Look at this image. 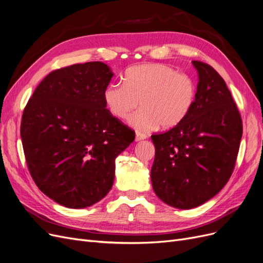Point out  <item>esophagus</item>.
<instances>
[{
	"label": "esophagus",
	"mask_w": 263,
	"mask_h": 263,
	"mask_svg": "<svg viewBox=\"0 0 263 263\" xmlns=\"http://www.w3.org/2000/svg\"><path fill=\"white\" fill-rule=\"evenodd\" d=\"M147 137L145 134H143L141 132H138L137 134H135V141L139 142V141H142V140H145Z\"/></svg>",
	"instance_id": "34e87169"
}]
</instances>
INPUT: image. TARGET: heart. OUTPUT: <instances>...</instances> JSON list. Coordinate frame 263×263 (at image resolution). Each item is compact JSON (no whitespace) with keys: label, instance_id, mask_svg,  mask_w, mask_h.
Returning a JSON list of instances; mask_svg holds the SVG:
<instances>
[{"label":"heart","instance_id":"b5f03b06","mask_svg":"<svg viewBox=\"0 0 263 263\" xmlns=\"http://www.w3.org/2000/svg\"><path fill=\"white\" fill-rule=\"evenodd\" d=\"M108 111L119 120L131 118L140 131H151L159 125L173 129L181 124L196 104L197 84L189 75L178 73L162 63H147L130 67L123 83H111L104 90Z\"/></svg>","mask_w":263,"mask_h":263}]
</instances>
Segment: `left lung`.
Returning <instances> with one entry per match:
<instances>
[{
  "label": "left lung",
  "instance_id": "1",
  "mask_svg": "<svg viewBox=\"0 0 263 263\" xmlns=\"http://www.w3.org/2000/svg\"><path fill=\"white\" fill-rule=\"evenodd\" d=\"M197 99L181 124L152 135L151 180L156 196L176 209L197 208L221 191L233 174L242 135L240 114L213 67L192 61Z\"/></svg>",
  "mask_w": 263,
  "mask_h": 263
}]
</instances>
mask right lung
Returning <instances> with one entry per match:
<instances>
[{
  "label": "right lung",
  "mask_w": 263,
  "mask_h": 263,
  "mask_svg": "<svg viewBox=\"0 0 263 263\" xmlns=\"http://www.w3.org/2000/svg\"><path fill=\"white\" fill-rule=\"evenodd\" d=\"M114 73L103 62L74 64L48 74L24 109L23 148L40 191L59 204L84 209L111 189L115 160L134 132L106 109Z\"/></svg>",
  "instance_id": "obj_1"
}]
</instances>
